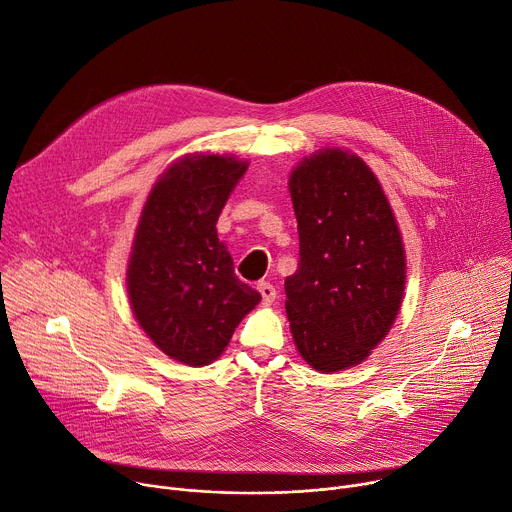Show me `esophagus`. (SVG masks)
Segmentation results:
<instances>
[{
    "mask_svg": "<svg viewBox=\"0 0 512 512\" xmlns=\"http://www.w3.org/2000/svg\"><path fill=\"white\" fill-rule=\"evenodd\" d=\"M258 291H260V295H262V301H264V305H270L274 299H277V289H274L270 283H258Z\"/></svg>",
    "mask_w": 512,
    "mask_h": 512,
    "instance_id": "1",
    "label": "esophagus"
}]
</instances>
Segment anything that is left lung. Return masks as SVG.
I'll list each match as a JSON object with an SVG mask.
<instances>
[{
    "label": "left lung",
    "mask_w": 512,
    "mask_h": 512,
    "mask_svg": "<svg viewBox=\"0 0 512 512\" xmlns=\"http://www.w3.org/2000/svg\"><path fill=\"white\" fill-rule=\"evenodd\" d=\"M299 266L285 309L301 359L320 373L363 363L396 322L406 250L393 209L357 153L324 147L293 168Z\"/></svg>",
    "instance_id": "left-lung-1"
}]
</instances>
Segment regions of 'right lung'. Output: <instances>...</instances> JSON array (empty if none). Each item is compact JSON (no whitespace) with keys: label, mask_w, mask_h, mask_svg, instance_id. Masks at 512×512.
<instances>
[{"label":"right lung","mask_w":512,"mask_h":512,"mask_svg":"<svg viewBox=\"0 0 512 512\" xmlns=\"http://www.w3.org/2000/svg\"><path fill=\"white\" fill-rule=\"evenodd\" d=\"M248 160L188 153L151 186L127 264V293L145 336L170 359L217 361L260 293L233 272L217 219Z\"/></svg>","instance_id":"right-lung-1"}]
</instances>
